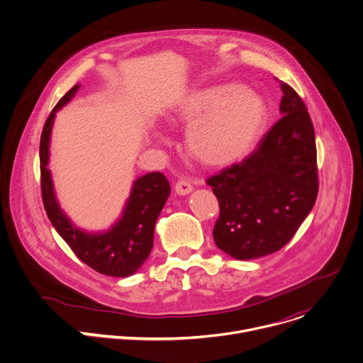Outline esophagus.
I'll return each mask as SVG.
<instances>
[{
	"mask_svg": "<svg viewBox=\"0 0 363 363\" xmlns=\"http://www.w3.org/2000/svg\"><path fill=\"white\" fill-rule=\"evenodd\" d=\"M174 189H175V192H177L178 195L184 196V195H188V194L192 192V185H191L188 181H185V179H181V181H178V182L175 184Z\"/></svg>",
	"mask_w": 363,
	"mask_h": 363,
	"instance_id": "obj_1",
	"label": "esophagus"
}]
</instances>
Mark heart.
Returning a JSON list of instances; mask_svg holds the SVG:
<instances>
[{
  "label": "heart",
  "mask_w": 363,
  "mask_h": 363,
  "mask_svg": "<svg viewBox=\"0 0 363 363\" xmlns=\"http://www.w3.org/2000/svg\"><path fill=\"white\" fill-rule=\"evenodd\" d=\"M188 125L191 157L205 167H225L248 153L262 135L269 109L264 97L238 84H216L189 93L177 111ZM157 140L164 136L157 133Z\"/></svg>",
  "instance_id": "heart-1"
}]
</instances>
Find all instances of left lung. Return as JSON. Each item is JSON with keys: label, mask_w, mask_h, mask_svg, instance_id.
<instances>
[{"label": "left lung", "mask_w": 363, "mask_h": 363, "mask_svg": "<svg viewBox=\"0 0 363 363\" xmlns=\"http://www.w3.org/2000/svg\"><path fill=\"white\" fill-rule=\"evenodd\" d=\"M280 86L281 119L250 157L206 181L220 202L214 241L237 260L283 248L319 191L313 123L300 96L289 84Z\"/></svg>", "instance_id": "8db88e82"}]
</instances>
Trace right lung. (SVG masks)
I'll return each instance as SVG.
<instances>
[{
    "label": "right lung",
    "instance_id": "add662e5",
    "mask_svg": "<svg viewBox=\"0 0 363 363\" xmlns=\"http://www.w3.org/2000/svg\"><path fill=\"white\" fill-rule=\"evenodd\" d=\"M80 84L73 86L56 105L41 132L40 171L44 210L60 237L80 260L100 274L129 277L135 274L153 247L155 224L171 194L168 179L161 172H149L136 178L121 217L111 228L86 231L79 228L60 208L56 196L50 161V139L56 113L74 97Z\"/></svg>",
    "mask_w": 363,
    "mask_h": 363
}]
</instances>
